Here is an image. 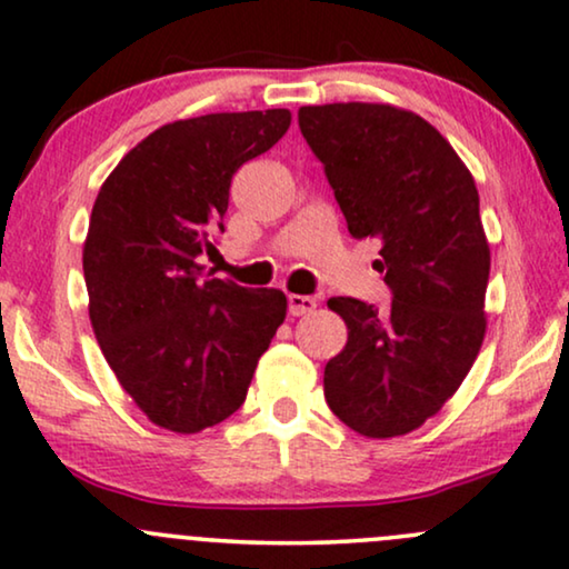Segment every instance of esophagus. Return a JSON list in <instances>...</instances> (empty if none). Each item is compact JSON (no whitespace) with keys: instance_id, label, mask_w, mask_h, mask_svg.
I'll return each mask as SVG.
<instances>
[{"instance_id":"34e87169","label":"esophagus","mask_w":569,"mask_h":569,"mask_svg":"<svg viewBox=\"0 0 569 569\" xmlns=\"http://www.w3.org/2000/svg\"><path fill=\"white\" fill-rule=\"evenodd\" d=\"M315 307H318V299H315V297H301V293H289V315H293V318L309 315Z\"/></svg>"}]
</instances>
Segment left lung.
Here are the masks:
<instances>
[{"label":"left lung","mask_w":569,"mask_h":569,"mask_svg":"<svg viewBox=\"0 0 569 569\" xmlns=\"http://www.w3.org/2000/svg\"><path fill=\"white\" fill-rule=\"evenodd\" d=\"M355 239H378L391 309L333 297L349 341L326 365V401L368 438L420 428L457 391L486 336L491 251L470 170L420 114L391 104L301 107Z\"/></svg>","instance_id":"left-lung-1"}]
</instances>
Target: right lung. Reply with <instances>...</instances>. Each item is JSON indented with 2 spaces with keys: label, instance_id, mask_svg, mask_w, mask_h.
<instances>
[{
  "label": "right lung",
  "instance_id": "obj_1",
  "mask_svg": "<svg viewBox=\"0 0 569 569\" xmlns=\"http://www.w3.org/2000/svg\"><path fill=\"white\" fill-rule=\"evenodd\" d=\"M289 110L214 112L149 133L110 172L83 243L89 318L120 386L154 426L199 433L247 399L286 293L201 276L233 172L289 131Z\"/></svg>",
  "mask_w": 569,
  "mask_h": 569
}]
</instances>
